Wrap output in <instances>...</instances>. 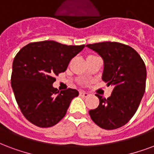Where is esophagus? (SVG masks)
<instances>
[{"mask_svg":"<svg viewBox=\"0 0 154 154\" xmlns=\"http://www.w3.org/2000/svg\"><path fill=\"white\" fill-rule=\"evenodd\" d=\"M79 95H80L81 97H88V96H89V93L87 92H84V91H80V92H79Z\"/></svg>","mask_w":154,"mask_h":154,"instance_id":"34e87169","label":"esophagus"}]
</instances>
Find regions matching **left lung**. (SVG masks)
I'll list each match as a JSON object with an SVG mask.
<instances>
[{
	"mask_svg": "<svg viewBox=\"0 0 154 154\" xmlns=\"http://www.w3.org/2000/svg\"><path fill=\"white\" fill-rule=\"evenodd\" d=\"M87 47L100 54L104 61L103 81L113 87L106 99L97 94L100 104L89 110L93 122L106 130H114L128 123L136 114L146 85V67L139 54L119 42L96 43Z\"/></svg>",
	"mask_w": 154,
	"mask_h": 154,
	"instance_id": "8db88e82",
	"label": "left lung"
}]
</instances>
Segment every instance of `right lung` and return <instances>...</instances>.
<instances>
[{"instance_id":"1","label":"right lung","mask_w":154,"mask_h":154,"mask_svg":"<svg viewBox=\"0 0 154 154\" xmlns=\"http://www.w3.org/2000/svg\"><path fill=\"white\" fill-rule=\"evenodd\" d=\"M84 46L45 40L30 43L16 54L11 86L22 114L32 124L50 128L64 118L79 92L73 88L59 92L53 84Z\"/></svg>"}]
</instances>
